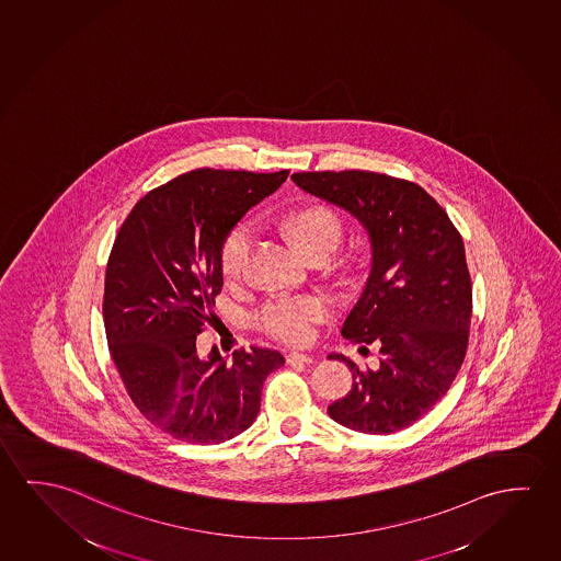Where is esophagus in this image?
I'll return each mask as SVG.
<instances>
[{
    "instance_id": "34e87169",
    "label": "esophagus",
    "mask_w": 561,
    "mask_h": 561,
    "mask_svg": "<svg viewBox=\"0 0 561 561\" xmlns=\"http://www.w3.org/2000/svg\"><path fill=\"white\" fill-rule=\"evenodd\" d=\"M287 363L289 365H312V363H317V357L307 354H289L287 355Z\"/></svg>"
}]
</instances>
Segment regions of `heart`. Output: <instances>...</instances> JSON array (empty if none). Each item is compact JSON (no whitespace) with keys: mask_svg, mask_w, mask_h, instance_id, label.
<instances>
[{"mask_svg":"<svg viewBox=\"0 0 561 561\" xmlns=\"http://www.w3.org/2000/svg\"><path fill=\"white\" fill-rule=\"evenodd\" d=\"M284 233L305 256H330L344 234V221L328 204H307L291 211L282 221ZM252 233L247 225H237L225 234L219 247V267L227 279L241 277L249 260ZM330 314V307L320 297H294L270 302L262 311L267 332L291 344H309L320 322Z\"/></svg>","mask_w":561,"mask_h":561,"instance_id":"1","label":"heart"}]
</instances>
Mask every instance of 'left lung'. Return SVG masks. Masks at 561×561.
Masks as SVG:
<instances>
[{"label":"left lung","instance_id":"obj_1","mask_svg":"<svg viewBox=\"0 0 561 561\" xmlns=\"http://www.w3.org/2000/svg\"><path fill=\"white\" fill-rule=\"evenodd\" d=\"M295 184L344 207L369 233L371 270L342 336L379 347V369L354 371L328 414L354 432L388 435L427 414L465 362L472 284L465 242L447 211L414 182L371 171L295 173ZM367 350V347H365Z\"/></svg>","mask_w":561,"mask_h":561}]
</instances>
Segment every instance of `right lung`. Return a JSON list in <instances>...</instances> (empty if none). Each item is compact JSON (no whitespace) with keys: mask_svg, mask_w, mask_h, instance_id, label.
I'll list each match as a JSON object with an SVG mask.
<instances>
[{"mask_svg":"<svg viewBox=\"0 0 561 561\" xmlns=\"http://www.w3.org/2000/svg\"><path fill=\"white\" fill-rule=\"evenodd\" d=\"M289 171L196 169L147 192L116 234L104 276L108 350L131 402L174 439L217 445L249 430L276 350L207 357L196 337L224 287L219 247Z\"/></svg>","mask_w":561,"mask_h":561,"instance_id":"add662e5","label":"right lung"}]
</instances>
